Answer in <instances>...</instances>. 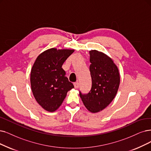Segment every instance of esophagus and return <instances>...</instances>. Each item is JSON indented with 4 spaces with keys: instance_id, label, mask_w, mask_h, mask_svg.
<instances>
[{
    "instance_id": "esophagus-1",
    "label": "esophagus",
    "mask_w": 151,
    "mask_h": 151,
    "mask_svg": "<svg viewBox=\"0 0 151 151\" xmlns=\"http://www.w3.org/2000/svg\"><path fill=\"white\" fill-rule=\"evenodd\" d=\"M74 86L75 88H78L79 87V84L78 82H74Z\"/></svg>"
}]
</instances>
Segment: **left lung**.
Returning a JSON list of instances; mask_svg holds the SVG:
<instances>
[{
    "label": "left lung",
    "mask_w": 151,
    "mask_h": 151,
    "mask_svg": "<svg viewBox=\"0 0 151 151\" xmlns=\"http://www.w3.org/2000/svg\"><path fill=\"white\" fill-rule=\"evenodd\" d=\"M90 53L92 88L88 93L80 92V96L87 109L92 113L101 111L115 97L120 77L117 66L105 54L96 50Z\"/></svg>",
    "instance_id": "left-lung-1"
}]
</instances>
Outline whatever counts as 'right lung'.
<instances>
[{
    "label": "right lung",
    "instance_id": "1",
    "mask_svg": "<svg viewBox=\"0 0 151 151\" xmlns=\"http://www.w3.org/2000/svg\"><path fill=\"white\" fill-rule=\"evenodd\" d=\"M74 51L51 48L41 53L33 65L30 74L32 92L38 104L47 111H56L68 92L74 88L62 68Z\"/></svg>",
    "mask_w": 151,
    "mask_h": 151
}]
</instances>
